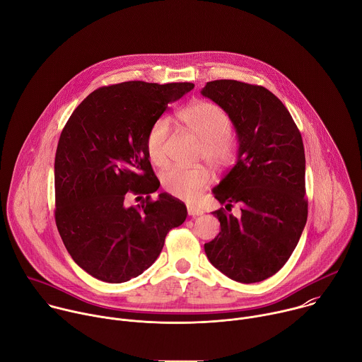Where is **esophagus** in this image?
<instances>
[{"label": "esophagus", "mask_w": 362, "mask_h": 362, "mask_svg": "<svg viewBox=\"0 0 362 362\" xmlns=\"http://www.w3.org/2000/svg\"><path fill=\"white\" fill-rule=\"evenodd\" d=\"M187 211H188V215H192V216L204 214V211L199 206H195V205H187Z\"/></svg>", "instance_id": "34e87169"}]
</instances>
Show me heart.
<instances>
[{
  "instance_id": "b5f03b06",
  "label": "heart",
  "mask_w": 362,
  "mask_h": 362,
  "mask_svg": "<svg viewBox=\"0 0 362 362\" xmlns=\"http://www.w3.org/2000/svg\"><path fill=\"white\" fill-rule=\"evenodd\" d=\"M178 117L185 128L202 141L199 158H204L211 167L218 170L226 168L233 163L235 157V139L230 134V115L221 107L206 101H197L184 108ZM168 135L170 122L165 118L154 121L147 132V156L157 167H164L168 161ZM209 180L211 174L205 167H173L161 177L164 189L170 195L184 201H194Z\"/></svg>"
}]
</instances>
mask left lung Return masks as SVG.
Instances as JSON below:
<instances>
[{
  "mask_svg": "<svg viewBox=\"0 0 362 362\" xmlns=\"http://www.w3.org/2000/svg\"><path fill=\"white\" fill-rule=\"evenodd\" d=\"M201 94L218 104L238 136L237 163L212 192L227 209L214 211L221 231L204 245L209 262L228 278L252 284L278 272L307 224L305 153L285 105L267 88L235 80L209 81Z\"/></svg>",
  "mask_w": 362,
  "mask_h": 362,
  "instance_id": "1",
  "label": "left lung"
}]
</instances>
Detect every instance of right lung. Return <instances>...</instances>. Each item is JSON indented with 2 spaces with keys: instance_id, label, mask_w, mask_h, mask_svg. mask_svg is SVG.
Wrapping results in <instances>:
<instances>
[{
  "instance_id": "right-lung-1",
  "label": "right lung",
  "mask_w": 362,
  "mask_h": 362,
  "mask_svg": "<svg viewBox=\"0 0 362 362\" xmlns=\"http://www.w3.org/2000/svg\"><path fill=\"white\" fill-rule=\"evenodd\" d=\"M191 83L127 81L91 93L66 121L55 153V223L62 243L86 272L119 284L158 258L187 206L163 192L146 150V136L170 103ZM146 193L136 207L127 194Z\"/></svg>"
}]
</instances>
